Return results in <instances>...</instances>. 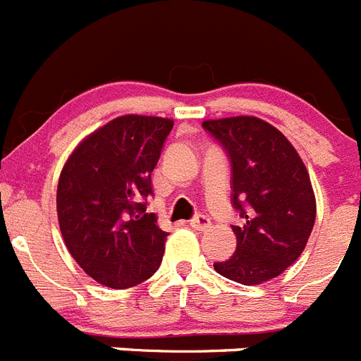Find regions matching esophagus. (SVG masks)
Here are the masks:
<instances>
[{
	"label": "esophagus",
	"mask_w": 361,
	"mask_h": 361,
	"mask_svg": "<svg viewBox=\"0 0 361 361\" xmlns=\"http://www.w3.org/2000/svg\"><path fill=\"white\" fill-rule=\"evenodd\" d=\"M190 226L193 229H197V231H206V229L212 226V220H209L208 215H202V213H200V215L193 216V219L190 220Z\"/></svg>",
	"instance_id": "obj_1"
}]
</instances>
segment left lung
<instances>
[{
    "label": "left lung",
    "instance_id": "left-lung-1",
    "mask_svg": "<svg viewBox=\"0 0 361 361\" xmlns=\"http://www.w3.org/2000/svg\"><path fill=\"white\" fill-rule=\"evenodd\" d=\"M204 132L228 155L237 250L215 262L219 275L255 286L279 276L302 255L314 226L317 202L309 173L291 142L257 117L206 121Z\"/></svg>",
    "mask_w": 361,
    "mask_h": 361
}]
</instances>
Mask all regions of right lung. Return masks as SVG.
<instances>
[{
	"mask_svg": "<svg viewBox=\"0 0 361 361\" xmlns=\"http://www.w3.org/2000/svg\"><path fill=\"white\" fill-rule=\"evenodd\" d=\"M171 128L173 121L162 117H117L86 137L63 168V238L86 275L106 288H132L161 266L168 233L146 206Z\"/></svg>",
	"mask_w": 361,
	"mask_h": 361,
	"instance_id": "obj_1",
	"label": "right lung"
}]
</instances>
